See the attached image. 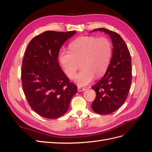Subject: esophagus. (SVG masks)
Instances as JSON below:
<instances>
[{
    "label": "esophagus",
    "instance_id": "esophagus-1",
    "mask_svg": "<svg viewBox=\"0 0 152 152\" xmlns=\"http://www.w3.org/2000/svg\"><path fill=\"white\" fill-rule=\"evenodd\" d=\"M77 89L79 91H84L86 89V88H84V87H78Z\"/></svg>",
    "mask_w": 152,
    "mask_h": 152
}]
</instances>
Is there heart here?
I'll use <instances>...</instances> for the list:
<instances>
[{
    "label": "heart",
    "instance_id": "obj_1",
    "mask_svg": "<svg viewBox=\"0 0 152 152\" xmlns=\"http://www.w3.org/2000/svg\"><path fill=\"white\" fill-rule=\"evenodd\" d=\"M69 50L59 52V61L64 72L70 79L75 76L80 63L82 68L75 77L80 86H85L107 70L112 54V45L106 37L82 36L73 40Z\"/></svg>",
    "mask_w": 152,
    "mask_h": 152
}]
</instances>
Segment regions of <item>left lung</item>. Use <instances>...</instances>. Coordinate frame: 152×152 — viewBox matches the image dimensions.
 <instances>
[{
    "label": "left lung",
    "instance_id": "8db88e82",
    "mask_svg": "<svg viewBox=\"0 0 152 152\" xmlns=\"http://www.w3.org/2000/svg\"><path fill=\"white\" fill-rule=\"evenodd\" d=\"M113 44L112 57L103 77L91 87L96 96L91 104L96 113L107 115L115 112L125 103L132 81V65L129 50L126 42L117 33L104 28Z\"/></svg>",
    "mask_w": 152,
    "mask_h": 152
}]
</instances>
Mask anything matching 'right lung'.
<instances>
[{
	"mask_svg": "<svg viewBox=\"0 0 152 152\" xmlns=\"http://www.w3.org/2000/svg\"><path fill=\"white\" fill-rule=\"evenodd\" d=\"M75 33L44 31L33 38L26 49L21 68L23 90L31 109L43 117L63 115L77 92L58 61L62 45Z\"/></svg>",
	"mask_w": 152,
	"mask_h": 152,
	"instance_id": "1",
	"label": "right lung"
}]
</instances>
